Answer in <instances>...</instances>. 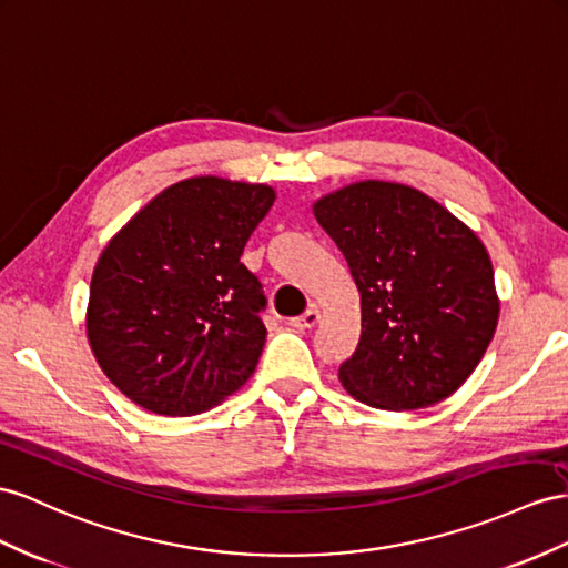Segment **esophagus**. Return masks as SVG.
<instances>
[{"label": "esophagus", "instance_id": "1", "mask_svg": "<svg viewBox=\"0 0 568 568\" xmlns=\"http://www.w3.org/2000/svg\"><path fill=\"white\" fill-rule=\"evenodd\" d=\"M318 318H322V312H318L316 307H312V310L304 312L302 316H295L290 324H293L295 328H302V331H304V328H314V326L318 324Z\"/></svg>", "mask_w": 568, "mask_h": 568}]
</instances>
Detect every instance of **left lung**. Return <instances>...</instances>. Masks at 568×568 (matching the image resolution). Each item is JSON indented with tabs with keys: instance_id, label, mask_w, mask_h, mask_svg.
<instances>
[{
	"instance_id": "8db88e82",
	"label": "left lung",
	"mask_w": 568,
	"mask_h": 568,
	"mask_svg": "<svg viewBox=\"0 0 568 568\" xmlns=\"http://www.w3.org/2000/svg\"><path fill=\"white\" fill-rule=\"evenodd\" d=\"M362 302L357 351L338 376L379 410L442 403L475 372L499 322L491 261L475 232L413 186L367 180L314 203Z\"/></svg>"
}]
</instances>
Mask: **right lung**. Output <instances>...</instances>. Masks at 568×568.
Masks as SVG:
<instances>
[{
    "label": "right lung",
    "mask_w": 568,
    "mask_h": 568,
    "mask_svg": "<svg viewBox=\"0 0 568 568\" xmlns=\"http://www.w3.org/2000/svg\"><path fill=\"white\" fill-rule=\"evenodd\" d=\"M273 201L268 184L192 178L108 242L85 331L100 369L141 408L196 415L254 374L266 295L240 256Z\"/></svg>",
    "instance_id": "add662e5"
}]
</instances>
